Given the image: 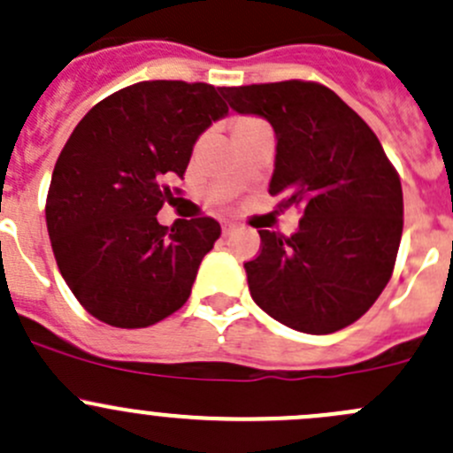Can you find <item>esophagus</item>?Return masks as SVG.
<instances>
[{
	"label": "esophagus",
	"mask_w": 453,
	"mask_h": 453,
	"mask_svg": "<svg viewBox=\"0 0 453 453\" xmlns=\"http://www.w3.org/2000/svg\"><path fill=\"white\" fill-rule=\"evenodd\" d=\"M236 230V226H234V223H223V226H221V232H223V236H230L232 234V232H234Z\"/></svg>",
	"instance_id": "1"
}]
</instances>
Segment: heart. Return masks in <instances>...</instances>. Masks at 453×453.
Here are the masks:
<instances>
[{"label": "heart", "mask_w": 453, "mask_h": 453, "mask_svg": "<svg viewBox=\"0 0 453 453\" xmlns=\"http://www.w3.org/2000/svg\"><path fill=\"white\" fill-rule=\"evenodd\" d=\"M254 122H258V120H256V118H250V116H239L234 120V131L236 129H245V127L254 125Z\"/></svg>", "instance_id": "obj_1"}]
</instances>
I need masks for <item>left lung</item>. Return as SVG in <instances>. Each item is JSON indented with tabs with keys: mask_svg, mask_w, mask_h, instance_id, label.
Masks as SVG:
<instances>
[{
	"mask_svg": "<svg viewBox=\"0 0 453 453\" xmlns=\"http://www.w3.org/2000/svg\"><path fill=\"white\" fill-rule=\"evenodd\" d=\"M239 113L263 116L276 134L269 195L303 205L296 234L258 230L245 263L250 294L296 331L326 335L362 318L395 269L403 190L372 129L328 87L282 81L223 87Z\"/></svg>",
	"mask_w": 453,
	"mask_h": 453,
	"instance_id": "left-lung-1",
	"label": "left lung"
}]
</instances>
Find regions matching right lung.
<instances>
[{
	"label": "right lung",
	"mask_w": 453,
	"mask_h": 453,
	"mask_svg": "<svg viewBox=\"0 0 453 453\" xmlns=\"http://www.w3.org/2000/svg\"><path fill=\"white\" fill-rule=\"evenodd\" d=\"M221 89L129 85L91 107L63 146L45 201L50 243L63 280L100 322L144 328L188 300L221 226L199 217L168 227L155 214L199 135L227 113Z\"/></svg>",
	"instance_id": "obj_1"
}]
</instances>
